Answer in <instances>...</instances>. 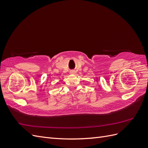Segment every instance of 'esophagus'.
I'll return each instance as SVG.
<instances>
[{
	"mask_svg": "<svg viewBox=\"0 0 148 148\" xmlns=\"http://www.w3.org/2000/svg\"><path fill=\"white\" fill-rule=\"evenodd\" d=\"M70 73H71V74H75V71H74V70L70 71Z\"/></svg>",
	"mask_w": 148,
	"mask_h": 148,
	"instance_id": "34e87169",
	"label": "esophagus"
}]
</instances>
